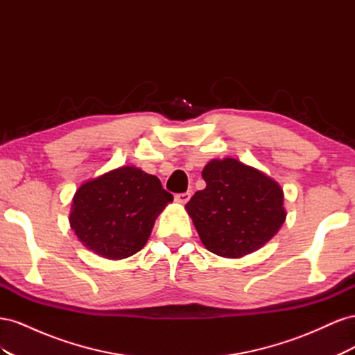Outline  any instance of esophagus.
I'll use <instances>...</instances> for the list:
<instances>
[{
	"instance_id": "obj_1",
	"label": "esophagus",
	"mask_w": 355,
	"mask_h": 355,
	"mask_svg": "<svg viewBox=\"0 0 355 355\" xmlns=\"http://www.w3.org/2000/svg\"><path fill=\"white\" fill-rule=\"evenodd\" d=\"M191 198V192H182V194H176L175 196V200L176 202H180V204H187Z\"/></svg>"
}]
</instances>
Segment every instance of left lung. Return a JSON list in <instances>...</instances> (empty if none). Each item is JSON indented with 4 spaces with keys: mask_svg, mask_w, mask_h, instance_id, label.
Listing matches in <instances>:
<instances>
[{
    "mask_svg": "<svg viewBox=\"0 0 355 355\" xmlns=\"http://www.w3.org/2000/svg\"><path fill=\"white\" fill-rule=\"evenodd\" d=\"M206 188L187 202L206 249L241 257L270 241L286 219L283 189L262 171L239 159H211L202 170Z\"/></svg>",
    "mask_w": 355,
    "mask_h": 355,
    "instance_id": "1",
    "label": "left lung"
}]
</instances>
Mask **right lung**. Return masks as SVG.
Here are the masks:
<instances>
[{"label": "right lung", "instance_id": "right-lung-1", "mask_svg": "<svg viewBox=\"0 0 355 355\" xmlns=\"http://www.w3.org/2000/svg\"><path fill=\"white\" fill-rule=\"evenodd\" d=\"M173 196L157 176L125 166L83 184L69 216L78 240L106 259H124L146 244L158 214Z\"/></svg>", "mask_w": 355, "mask_h": 355}]
</instances>
